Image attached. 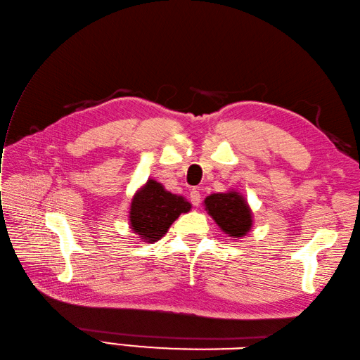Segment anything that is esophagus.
Returning a JSON list of instances; mask_svg holds the SVG:
<instances>
[{
    "mask_svg": "<svg viewBox=\"0 0 360 360\" xmlns=\"http://www.w3.org/2000/svg\"><path fill=\"white\" fill-rule=\"evenodd\" d=\"M190 200H191V204H193L195 207H198L200 204V193H199L196 188H193V190L190 191Z\"/></svg>",
    "mask_w": 360,
    "mask_h": 360,
    "instance_id": "esophagus-1",
    "label": "esophagus"
}]
</instances>
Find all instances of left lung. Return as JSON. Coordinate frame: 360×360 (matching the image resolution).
<instances>
[{"label":"left lung","mask_w":360,"mask_h":360,"mask_svg":"<svg viewBox=\"0 0 360 360\" xmlns=\"http://www.w3.org/2000/svg\"><path fill=\"white\" fill-rule=\"evenodd\" d=\"M205 210L225 235L242 238L252 229L253 216L244 196L238 191L213 193L204 200Z\"/></svg>","instance_id":"1"}]
</instances>
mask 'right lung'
<instances>
[{
	"label": "right lung",
	"instance_id": "1",
	"mask_svg": "<svg viewBox=\"0 0 360 360\" xmlns=\"http://www.w3.org/2000/svg\"><path fill=\"white\" fill-rule=\"evenodd\" d=\"M190 208L191 204L186 198L173 195L162 184L148 179L131 199L130 227L144 242H156L179 214L187 213Z\"/></svg>",
	"mask_w": 360,
	"mask_h": 360
}]
</instances>
